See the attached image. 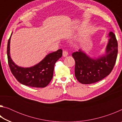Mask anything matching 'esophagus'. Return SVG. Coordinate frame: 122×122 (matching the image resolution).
<instances>
[{
    "instance_id": "34e87169",
    "label": "esophagus",
    "mask_w": 122,
    "mask_h": 122,
    "mask_svg": "<svg viewBox=\"0 0 122 122\" xmlns=\"http://www.w3.org/2000/svg\"><path fill=\"white\" fill-rule=\"evenodd\" d=\"M68 55V52L67 51L64 50L63 51V56L65 57V56H67Z\"/></svg>"
}]
</instances>
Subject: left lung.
Wrapping results in <instances>:
<instances>
[{"mask_svg":"<svg viewBox=\"0 0 122 122\" xmlns=\"http://www.w3.org/2000/svg\"><path fill=\"white\" fill-rule=\"evenodd\" d=\"M106 48V55L92 59L79 50L72 54L75 61V75L82 84H92L102 80L110 74L116 63L118 53V42L112 32Z\"/></svg>","mask_w":122,"mask_h":122,"instance_id":"obj_1","label":"left lung"}]
</instances>
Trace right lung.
<instances>
[{
  "label": "right lung",
  "instance_id": "obj_1",
  "mask_svg": "<svg viewBox=\"0 0 122 122\" xmlns=\"http://www.w3.org/2000/svg\"><path fill=\"white\" fill-rule=\"evenodd\" d=\"M10 38L8 41L7 54L10 70L17 81L24 85L35 88H44L52 79L55 63L62 55V50L59 49L49 54L40 63L30 68H22L15 65L10 57Z\"/></svg>",
  "mask_w": 122,
  "mask_h": 122
}]
</instances>
